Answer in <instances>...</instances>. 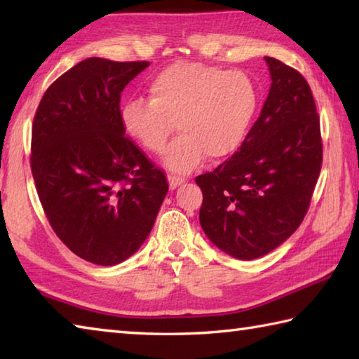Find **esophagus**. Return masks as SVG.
<instances>
[{
	"label": "esophagus",
	"mask_w": 359,
	"mask_h": 359,
	"mask_svg": "<svg viewBox=\"0 0 359 359\" xmlns=\"http://www.w3.org/2000/svg\"><path fill=\"white\" fill-rule=\"evenodd\" d=\"M168 182H169V187L172 188H177L179 185H182L185 182V179L184 177H179V175H172V174H169L168 175Z\"/></svg>",
	"instance_id": "1"
}]
</instances>
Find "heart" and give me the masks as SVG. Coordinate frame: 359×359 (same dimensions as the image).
Segmentation results:
<instances>
[{"mask_svg": "<svg viewBox=\"0 0 359 359\" xmlns=\"http://www.w3.org/2000/svg\"><path fill=\"white\" fill-rule=\"evenodd\" d=\"M150 100L123 102L121 125L150 154H161L175 123L182 135L166 151L165 163L177 172H190L203 161H220L244 142L258 109V92L241 71L177 62L149 82Z\"/></svg>", "mask_w": 359, "mask_h": 359, "instance_id": "obj_1", "label": "heart"}]
</instances>
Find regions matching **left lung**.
Returning <instances> with one entry per match:
<instances>
[{
	"instance_id": "left-lung-1",
	"label": "left lung",
	"mask_w": 359,
	"mask_h": 359,
	"mask_svg": "<svg viewBox=\"0 0 359 359\" xmlns=\"http://www.w3.org/2000/svg\"><path fill=\"white\" fill-rule=\"evenodd\" d=\"M264 60L272 83L258 120L229 160L196 177L205 236L239 259L263 257L299 228L323 161L307 81L280 60Z\"/></svg>"
}]
</instances>
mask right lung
I'll use <instances>...</instances> for the list:
<instances>
[{"instance_id":"add662e5","label":"right lung","mask_w":359,"mask_h":359,"mask_svg":"<svg viewBox=\"0 0 359 359\" xmlns=\"http://www.w3.org/2000/svg\"><path fill=\"white\" fill-rule=\"evenodd\" d=\"M149 65L83 60L46 90L34 114L29 165L42 209L60 241L93 264L137 252L169 188L120 117L121 92Z\"/></svg>"}]
</instances>
